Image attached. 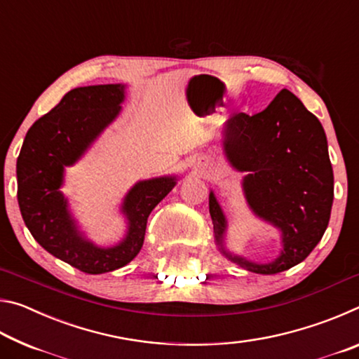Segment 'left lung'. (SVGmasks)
I'll return each instance as SVG.
<instances>
[{
	"label": "left lung",
	"instance_id": "obj_1",
	"mask_svg": "<svg viewBox=\"0 0 359 359\" xmlns=\"http://www.w3.org/2000/svg\"><path fill=\"white\" fill-rule=\"evenodd\" d=\"M224 151L231 165L248 172L247 203L282 231L283 250L269 264L250 263L224 250L226 220L210 191L209 212L220 252L257 274H277L299 264L323 238L334 199L332 166L318 118L282 90L264 111L236 114L228 121Z\"/></svg>",
	"mask_w": 359,
	"mask_h": 359
}]
</instances>
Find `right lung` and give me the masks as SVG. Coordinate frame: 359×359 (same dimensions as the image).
Masks as SVG:
<instances>
[{
  "instance_id": "obj_1",
  "label": "right lung",
  "mask_w": 359,
  "mask_h": 359,
  "mask_svg": "<svg viewBox=\"0 0 359 359\" xmlns=\"http://www.w3.org/2000/svg\"><path fill=\"white\" fill-rule=\"evenodd\" d=\"M123 98L120 83L71 90L34 121L17 158V199L29 233L48 253L87 274L118 269L141 252L150 212L175 185L174 177H160L131 188L121 208L128 218V234L118 245L100 248L77 231L58 190L65 166L74 165L117 117Z\"/></svg>"
}]
</instances>
